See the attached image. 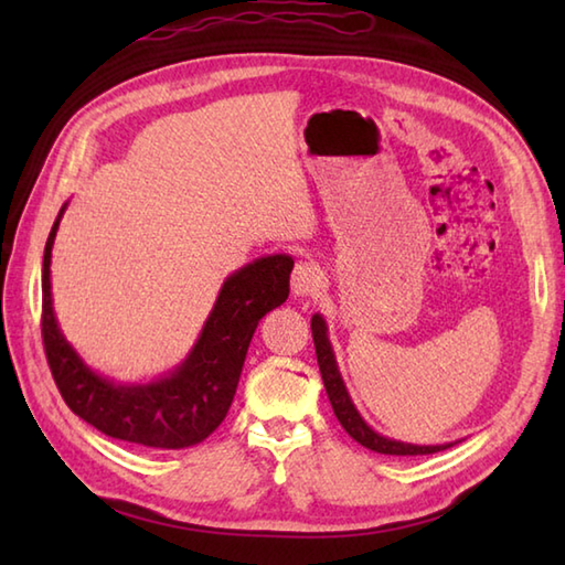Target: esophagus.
Returning <instances> with one entry per match:
<instances>
[{
  "mask_svg": "<svg viewBox=\"0 0 565 565\" xmlns=\"http://www.w3.org/2000/svg\"><path fill=\"white\" fill-rule=\"evenodd\" d=\"M322 284H326V274L313 259H301L294 267L291 289L296 296H313L322 289Z\"/></svg>",
  "mask_w": 565,
  "mask_h": 565,
  "instance_id": "34e87169",
  "label": "esophagus"
}]
</instances>
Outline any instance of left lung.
I'll list each match as a JSON object with an SVG mask.
<instances>
[{
    "label": "left lung",
    "instance_id": "8db88e82",
    "mask_svg": "<svg viewBox=\"0 0 565 565\" xmlns=\"http://www.w3.org/2000/svg\"><path fill=\"white\" fill-rule=\"evenodd\" d=\"M310 330H313V342H316V354H318V366L322 383H326L328 398L334 415H338L340 425L344 427L347 435L356 439L362 447L376 451V454H391V456H419V454H437L441 449L451 447V444H439V447H417V444H405V441H393L376 435L362 417H359L356 407L352 405L350 395L344 391V383L340 379L338 364H334V354L330 350L328 332H326V320L320 316H313L310 320Z\"/></svg>",
    "mask_w": 565,
    "mask_h": 565
}]
</instances>
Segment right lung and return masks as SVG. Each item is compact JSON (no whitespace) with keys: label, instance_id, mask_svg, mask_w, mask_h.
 I'll return each mask as SVG.
<instances>
[{"label":"right lung","instance_id":"1","mask_svg":"<svg viewBox=\"0 0 565 565\" xmlns=\"http://www.w3.org/2000/svg\"><path fill=\"white\" fill-rule=\"evenodd\" d=\"M57 223L60 215L43 252L41 338L55 386L70 411L106 437L152 449H184L206 439L233 403L257 322L289 298L294 259L264 257L235 271L223 284L194 352L172 376L150 386H114L92 374L57 330L51 301Z\"/></svg>","mask_w":565,"mask_h":565}]
</instances>
